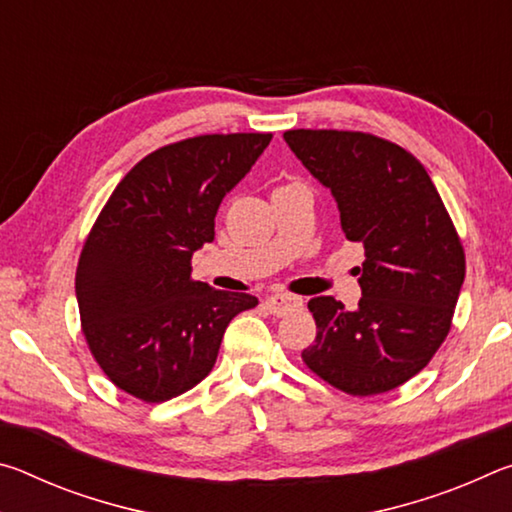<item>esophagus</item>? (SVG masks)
<instances>
[{
  "mask_svg": "<svg viewBox=\"0 0 512 512\" xmlns=\"http://www.w3.org/2000/svg\"><path fill=\"white\" fill-rule=\"evenodd\" d=\"M266 307L273 316H287L302 307V298L291 296V293H273L266 298Z\"/></svg>",
  "mask_w": 512,
  "mask_h": 512,
  "instance_id": "obj_1",
  "label": "esophagus"
}]
</instances>
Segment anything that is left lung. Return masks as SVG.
<instances>
[{
  "instance_id": "left-lung-1",
  "label": "left lung",
  "mask_w": 512,
  "mask_h": 512,
  "mask_svg": "<svg viewBox=\"0 0 512 512\" xmlns=\"http://www.w3.org/2000/svg\"><path fill=\"white\" fill-rule=\"evenodd\" d=\"M284 140L339 203L345 239L366 248L361 300H309L316 341L302 361L354 397L388 393L418 375L452 329L465 250L420 160L361 131L296 128Z\"/></svg>"
}]
</instances>
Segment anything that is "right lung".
<instances>
[{
    "label": "right lung",
    "instance_id": "1",
    "mask_svg": "<svg viewBox=\"0 0 512 512\" xmlns=\"http://www.w3.org/2000/svg\"><path fill=\"white\" fill-rule=\"evenodd\" d=\"M271 133H214L160 146L121 178L76 266L81 329L119 391L158 404L214 368L230 320L250 293L192 280V255L214 239L223 196L253 167Z\"/></svg>",
    "mask_w": 512,
    "mask_h": 512
}]
</instances>
